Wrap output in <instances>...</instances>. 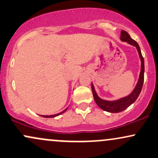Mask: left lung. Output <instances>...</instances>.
Segmentation results:
<instances>
[{"label": "left lung", "instance_id": "obj_1", "mask_svg": "<svg viewBox=\"0 0 158 158\" xmlns=\"http://www.w3.org/2000/svg\"><path fill=\"white\" fill-rule=\"evenodd\" d=\"M120 40H121L122 41H126L129 43L131 45L136 46L139 55H140V60H141V70H140L138 82L137 83L136 86H135L133 92H131L129 95H128L127 97L121 98V99L118 100V101H105V100L101 99V98L98 96L95 90H94L93 84L92 83V94H93V97L95 103H97L98 106L103 109V110L106 111V112L111 113H118L123 112V110H125L126 109L128 108L131 104H132V103L136 101L137 98H138L139 94L140 93V92H141L144 81V60L143 57L142 56L141 51H140V46H139L138 44L131 38L130 35H129V33L123 30L121 31Z\"/></svg>", "mask_w": 158, "mask_h": 158}]
</instances>
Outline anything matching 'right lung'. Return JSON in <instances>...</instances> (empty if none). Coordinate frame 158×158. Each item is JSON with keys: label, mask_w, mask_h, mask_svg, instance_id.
Returning a JSON list of instances; mask_svg holds the SVG:
<instances>
[{"label": "right lung", "mask_w": 158, "mask_h": 158, "mask_svg": "<svg viewBox=\"0 0 158 158\" xmlns=\"http://www.w3.org/2000/svg\"><path fill=\"white\" fill-rule=\"evenodd\" d=\"M66 109H67V108H66V109H64L63 112H61L60 113H59V114H53V115H41L42 117H44V118H55V117H56L57 115H59V114H63V113L65 112L66 111Z\"/></svg>", "instance_id": "obj_1"}]
</instances>
